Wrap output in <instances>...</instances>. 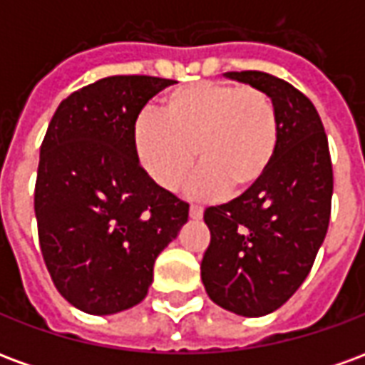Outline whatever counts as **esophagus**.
<instances>
[{
	"label": "esophagus",
	"mask_w": 365,
	"mask_h": 365,
	"mask_svg": "<svg viewBox=\"0 0 365 365\" xmlns=\"http://www.w3.org/2000/svg\"><path fill=\"white\" fill-rule=\"evenodd\" d=\"M190 217H191V219H201V217H203V207H201V205H191L190 207Z\"/></svg>",
	"instance_id": "esophagus-1"
}]
</instances>
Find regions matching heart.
Masks as SVG:
<instances>
[{"label": "heart", "mask_w": 365, "mask_h": 365, "mask_svg": "<svg viewBox=\"0 0 365 365\" xmlns=\"http://www.w3.org/2000/svg\"><path fill=\"white\" fill-rule=\"evenodd\" d=\"M162 117L143 111L133 146L144 172L166 190H180L195 168V191L245 195L268 174L279 144L274 99L250 86L197 82L168 93Z\"/></svg>", "instance_id": "obj_1"}]
</instances>
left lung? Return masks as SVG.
I'll use <instances>...</instances> for the list:
<instances>
[{
	"label": "left lung",
	"instance_id": "obj_1",
	"mask_svg": "<svg viewBox=\"0 0 365 365\" xmlns=\"http://www.w3.org/2000/svg\"><path fill=\"white\" fill-rule=\"evenodd\" d=\"M274 99L279 144L268 174L245 195L207 207L211 242L201 260L209 297L242 317H264L309 275L332 205L329 138L311 99L258 70L227 72Z\"/></svg>",
	"mask_w": 365,
	"mask_h": 365
}]
</instances>
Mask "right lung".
Listing matches in <instances>:
<instances>
[{
    "mask_svg": "<svg viewBox=\"0 0 365 365\" xmlns=\"http://www.w3.org/2000/svg\"><path fill=\"white\" fill-rule=\"evenodd\" d=\"M174 80L109 76L58 105L41 144L35 215L44 264L80 311L113 314L140 303L154 262L187 222L190 203L144 172L133 127Z\"/></svg>",
    "mask_w": 365,
    "mask_h": 365,
    "instance_id": "1",
    "label": "right lung"
}]
</instances>
